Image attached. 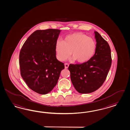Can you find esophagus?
Here are the masks:
<instances>
[{
  "instance_id": "obj_1",
  "label": "esophagus",
  "mask_w": 130,
  "mask_h": 130,
  "mask_svg": "<svg viewBox=\"0 0 130 130\" xmlns=\"http://www.w3.org/2000/svg\"><path fill=\"white\" fill-rule=\"evenodd\" d=\"M68 67H69V64H68V63H66L64 64V67H65L66 69L68 68Z\"/></svg>"
}]
</instances>
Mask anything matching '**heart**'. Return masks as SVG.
I'll return each instance as SVG.
<instances>
[{"label":"heart","instance_id":"heart-1","mask_svg":"<svg viewBox=\"0 0 130 130\" xmlns=\"http://www.w3.org/2000/svg\"><path fill=\"white\" fill-rule=\"evenodd\" d=\"M96 50L95 41L82 33L70 34L65 37L63 42L57 40L55 46L56 58L59 61L66 60L71 53L72 60L80 63L89 61Z\"/></svg>","mask_w":130,"mask_h":130}]
</instances>
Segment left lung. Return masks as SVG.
<instances>
[{
	"mask_svg": "<svg viewBox=\"0 0 130 130\" xmlns=\"http://www.w3.org/2000/svg\"><path fill=\"white\" fill-rule=\"evenodd\" d=\"M96 50L93 57L87 63L70 64L72 84L80 93L95 91L105 81L112 63L110 48L99 33L94 31Z\"/></svg>",
	"mask_w": 130,
	"mask_h": 130,
	"instance_id": "8db88e82",
	"label": "left lung"
}]
</instances>
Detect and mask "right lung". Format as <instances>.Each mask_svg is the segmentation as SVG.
Instances as JSON below:
<instances>
[{
  "label": "right lung",
  "mask_w": 130,
  "mask_h": 130,
  "mask_svg": "<svg viewBox=\"0 0 130 130\" xmlns=\"http://www.w3.org/2000/svg\"><path fill=\"white\" fill-rule=\"evenodd\" d=\"M61 30H38L24 42L19 55L21 75L30 89L40 94L52 91L64 63L56 57L55 43Z\"/></svg>",
  "instance_id": "1"
}]
</instances>
